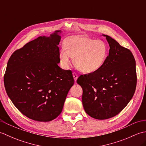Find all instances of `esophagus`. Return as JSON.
Instances as JSON below:
<instances>
[{
    "instance_id": "obj_1",
    "label": "esophagus",
    "mask_w": 146,
    "mask_h": 146,
    "mask_svg": "<svg viewBox=\"0 0 146 146\" xmlns=\"http://www.w3.org/2000/svg\"><path fill=\"white\" fill-rule=\"evenodd\" d=\"M73 78H74V80H75V81L76 82L77 79H78V75L75 73V72H73Z\"/></svg>"
}]
</instances>
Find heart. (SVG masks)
Wrapping results in <instances>:
<instances>
[{
  "label": "heart",
  "instance_id": "b5f03b06",
  "mask_svg": "<svg viewBox=\"0 0 146 146\" xmlns=\"http://www.w3.org/2000/svg\"><path fill=\"white\" fill-rule=\"evenodd\" d=\"M66 50L60 51L62 66L67 68L71 58L76 68L83 73H94L100 70L105 63L108 53L106 43L85 36L71 38L66 42Z\"/></svg>",
  "mask_w": 146,
  "mask_h": 146
}]
</instances>
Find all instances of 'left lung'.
I'll list each match as a JSON object with an SVG mask.
<instances>
[{
  "mask_svg": "<svg viewBox=\"0 0 146 146\" xmlns=\"http://www.w3.org/2000/svg\"><path fill=\"white\" fill-rule=\"evenodd\" d=\"M109 53L100 70L81 75L77 83L83 89L82 104L88 115L96 119L113 117L133 97L137 83L135 61L132 52L107 35Z\"/></svg>",
  "mask_w": 146,
  "mask_h": 146,
  "instance_id": "8db88e82",
  "label": "left lung"
}]
</instances>
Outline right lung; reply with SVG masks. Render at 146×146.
Returning <instances> with one entry per match:
<instances>
[{"label":"right lung","mask_w":146,"mask_h":146,"mask_svg":"<svg viewBox=\"0 0 146 146\" xmlns=\"http://www.w3.org/2000/svg\"><path fill=\"white\" fill-rule=\"evenodd\" d=\"M61 31L39 36L14 52L4 77L9 98L21 112L39 122H49L61 113L74 84L72 72L60 63Z\"/></svg>","instance_id":"right-lung-1"}]
</instances>
